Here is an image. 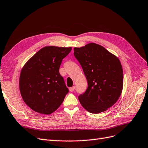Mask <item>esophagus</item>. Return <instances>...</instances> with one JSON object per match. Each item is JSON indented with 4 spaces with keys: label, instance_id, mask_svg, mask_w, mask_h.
<instances>
[{
    "label": "esophagus",
    "instance_id": "obj_1",
    "mask_svg": "<svg viewBox=\"0 0 148 148\" xmlns=\"http://www.w3.org/2000/svg\"><path fill=\"white\" fill-rule=\"evenodd\" d=\"M74 89H75V87H74V86H73L72 87H70V88H69V91H70V92H73L74 90Z\"/></svg>",
    "mask_w": 148,
    "mask_h": 148
}]
</instances>
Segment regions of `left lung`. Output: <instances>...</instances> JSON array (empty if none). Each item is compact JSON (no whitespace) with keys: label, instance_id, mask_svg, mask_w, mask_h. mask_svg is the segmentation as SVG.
<instances>
[{"label":"left lung","instance_id":"8db88e82","mask_svg":"<svg viewBox=\"0 0 148 148\" xmlns=\"http://www.w3.org/2000/svg\"><path fill=\"white\" fill-rule=\"evenodd\" d=\"M82 66L88 87L78 98L87 111L98 114L115 104L123 88V70L120 60L103 47L90 43L74 49Z\"/></svg>","mask_w":148,"mask_h":148}]
</instances>
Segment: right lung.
I'll list each match as a JSON object with an SVG mask.
<instances>
[{"label":"right lung","instance_id":"add662e5","mask_svg":"<svg viewBox=\"0 0 148 148\" xmlns=\"http://www.w3.org/2000/svg\"><path fill=\"white\" fill-rule=\"evenodd\" d=\"M71 50V47H45L24 65L20 76V90L24 101L33 111L50 114L63 103L69 90L59 69Z\"/></svg>","mask_w":148,"mask_h":148}]
</instances>
